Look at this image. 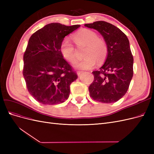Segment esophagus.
Listing matches in <instances>:
<instances>
[{
  "label": "esophagus",
  "mask_w": 154,
  "mask_h": 154,
  "mask_svg": "<svg viewBox=\"0 0 154 154\" xmlns=\"http://www.w3.org/2000/svg\"><path fill=\"white\" fill-rule=\"evenodd\" d=\"M82 72H83V71H76V73H77V74H78V76H80Z\"/></svg>",
  "instance_id": "obj_1"
}]
</instances>
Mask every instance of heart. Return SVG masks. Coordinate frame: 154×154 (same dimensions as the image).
I'll return each instance as SVG.
<instances>
[{
  "mask_svg": "<svg viewBox=\"0 0 154 154\" xmlns=\"http://www.w3.org/2000/svg\"><path fill=\"white\" fill-rule=\"evenodd\" d=\"M72 39L78 47L87 45L84 59L79 60L73 63V67L80 70L91 69L96 64V60L101 62L106 58L108 48L105 40L98 38L94 31L82 29L72 36ZM60 52L63 57L69 62L76 59V48L68 38H65L60 45Z\"/></svg>",
  "mask_w": 154,
  "mask_h": 154,
  "instance_id": "1",
  "label": "heart"
}]
</instances>
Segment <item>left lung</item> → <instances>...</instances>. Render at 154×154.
I'll return each mask as SVG.
<instances>
[{
	"instance_id": "left-lung-1",
	"label": "left lung",
	"mask_w": 154,
	"mask_h": 154,
	"mask_svg": "<svg viewBox=\"0 0 154 154\" xmlns=\"http://www.w3.org/2000/svg\"><path fill=\"white\" fill-rule=\"evenodd\" d=\"M103 36L108 48L104 64L92 72L94 80L88 87L90 96L101 103L118 101L126 94L133 76L134 58L129 40L117 27L105 21L86 24Z\"/></svg>"
}]
</instances>
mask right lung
<instances>
[{"label": "right lung", "mask_w": 154, "mask_h": 154, "mask_svg": "<svg viewBox=\"0 0 154 154\" xmlns=\"http://www.w3.org/2000/svg\"><path fill=\"white\" fill-rule=\"evenodd\" d=\"M80 27L51 23L30 37L23 58V76L29 94L40 103L55 105L68 99L70 85L78 76L63 58L60 45Z\"/></svg>", "instance_id": "add662e5"}]
</instances>
